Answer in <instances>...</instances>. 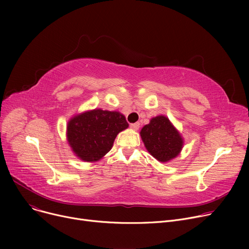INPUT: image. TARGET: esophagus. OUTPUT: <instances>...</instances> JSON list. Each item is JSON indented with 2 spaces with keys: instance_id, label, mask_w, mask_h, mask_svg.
<instances>
[{
  "instance_id": "34e87169",
  "label": "esophagus",
  "mask_w": 249,
  "mask_h": 249,
  "mask_svg": "<svg viewBox=\"0 0 249 249\" xmlns=\"http://www.w3.org/2000/svg\"><path fill=\"white\" fill-rule=\"evenodd\" d=\"M130 127H131L133 130H138L139 127H140V123L137 122V123H134V124H131L130 125Z\"/></svg>"
}]
</instances>
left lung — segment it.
Returning a JSON list of instances; mask_svg holds the SVG:
<instances>
[{
    "label": "left lung",
    "mask_w": 249,
    "mask_h": 249,
    "mask_svg": "<svg viewBox=\"0 0 249 249\" xmlns=\"http://www.w3.org/2000/svg\"><path fill=\"white\" fill-rule=\"evenodd\" d=\"M147 151L155 160L167 162L179 154L184 139L165 116H156L140 131Z\"/></svg>",
    "instance_id": "1"
}]
</instances>
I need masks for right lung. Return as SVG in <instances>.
I'll return each mask as SVG.
<instances>
[{
	"mask_svg": "<svg viewBox=\"0 0 249 249\" xmlns=\"http://www.w3.org/2000/svg\"><path fill=\"white\" fill-rule=\"evenodd\" d=\"M128 126L120 112L95 109L72 117L68 123L67 137L78 159L95 162L111 150L118 133Z\"/></svg>",
	"mask_w": 249,
	"mask_h": 249,
	"instance_id": "add662e5",
	"label": "right lung"
}]
</instances>
